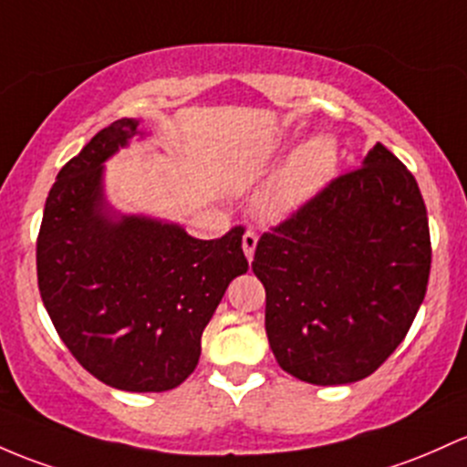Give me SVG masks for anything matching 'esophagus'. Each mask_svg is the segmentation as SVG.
<instances>
[{
  "instance_id": "34e87169",
  "label": "esophagus",
  "mask_w": 467,
  "mask_h": 467,
  "mask_svg": "<svg viewBox=\"0 0 467 467\" xmlns=\"http://www.w3.org/2000/svg\"><path fill=\"white\" fill-rule=\"evenodd\" d=\"M242 245H244L245 257H248V261H253L254 248H257V233H254V230H245L244 239H242Z\"/></svg>"
}]
</instances>
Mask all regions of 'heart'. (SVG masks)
Masks as SVG:
<instances>
[{
	"label": "heart",
	"mask_w": 467,
	"mask_h": 467,
	"mask_svg": "<svg viewBox=\"0 0 467 467\" xmlns=\"http://www.w3.org/2000/svg\"><path fill=\"white\" fill-rule=\"evenodd\" d=\"M339 150L332 137L319 135L306 141L290 155L265 191L264 203L268 213L284 214L310 202L327 186L337 172Z\"/></svg>",
	"instance_id": "obj_1"
}]
</instances>
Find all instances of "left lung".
Masks as SVG:
<instances>
[{
	"instance_id": "left-lung-1",
	"label": "left lung",
	"mask_w": 467,
	"mask_h": 467,
	"mask_svg": "<svg viewBox=\"0 0 467 467\" xmlns=\"http://www.w3.org/2000/svg\"><path fill=\"white\" fill-rule=\"evenodd\" d=\"M430 261L417 179L377 143L361 168L261 234L253 273L276 363L315 386L370 377L406 339Z\"/></svg>"
}]
</instances>
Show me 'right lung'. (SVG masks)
<instances>
[{
  "instance_id": "obj_1",
  "label": "right lung",
  "mask_w": 467,
  "mask_h": 467,
  "mask_svg": "<svg viewBox=\"0 0 467 467\" xmlns=\"http://www.w3.org/2000/svg\"><path fill=\"white\" fill-rule=\"evenodd\" d=\"M137 126L112 121L59 171L37 237V284L61 341L92 377L163 392L192 375L203 327L248 259L242 225L203 242L177 223L112 217L101 163Z\"/></svg>"
}]
</instances>
